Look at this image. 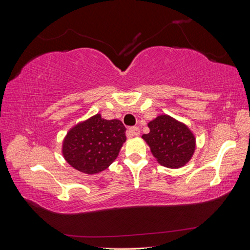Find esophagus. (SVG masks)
<instances>
[{
	"mask_svg": "<svg viewBox=\"0 0 250 250\" xmlns=\"http://www.w3.org/2000/svg\"><path fill=\"white\" fill-rule=\"evenodd\" d=\"M141 133L140 131V128L139 127H131L129 128V130H128V137L131 138L133 135H139Z\"/></svg>",
	"mask_w": 250,
	"mask_h": 250,
	"instance_id": "esophagus-1",
	"label": "esophagus"
}]
</instances>
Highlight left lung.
<instances>
[{"label": "left lung", "instance_id": "left-lung-1", "mask_svg": "<svg viewBox=\"0 0 250 250\" xmlns=\"http://www.w3.org/2000/svg\"><path fill=\"white\" fill-rule=\"evenodd\" d=\"M150 132L143 134L157 162L167 168L185 166L195 151V138L188 128L170 116L157 117L148 124Z\"/></svg>", "mask_w": 250, "mask_h": 250}]
</instances>
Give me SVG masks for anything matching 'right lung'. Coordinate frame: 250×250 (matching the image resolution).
I'll use <instances>...</instances> for the list:
<instances>
[{
	"instance_id": "1",
	"label": "right lung",
	"mask_w": 250,
	"mask_h": 250,
	"mask_svg": "<svg viewBox=\"0 0 250 250\" xmlns=\"http://www.w3.org/2000/svg\"><path fill=\"white\" fill-rule=\"evenodd\" d=\"M126 128L119 120L96 115L66 134L62 153L73 168L86 174L99 173L116 160L126 141Z\"/></svg>"
}]
</instances>
